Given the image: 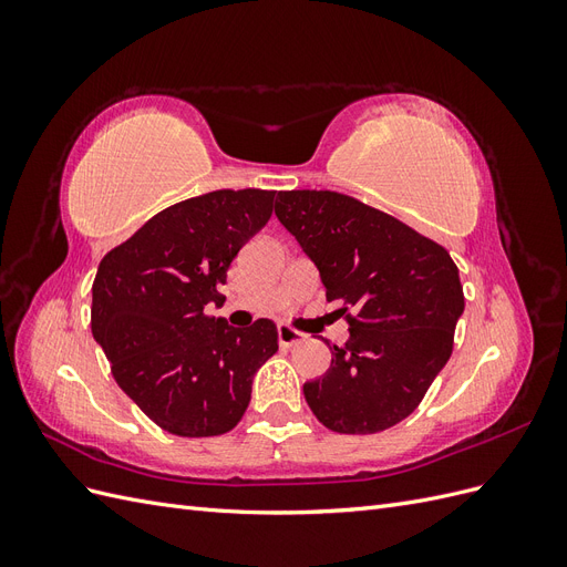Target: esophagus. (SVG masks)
I'll return each instance as SVG.
<instances>
[{
	"instance_id": "1",
	"label": "esophagus",
	"mask_w": 567,
	"mask_h": 567,
	"mask_svg": "<svg viewBox=\"0 0 567 567\" xmlns=\"http://www.w3.org/2000/svg\"><path fill=\"white\" fill-rule=\"evenodd\" d=\"M279 346L281 348H290V346H298V342L305 340V336L300 331L288 329V326H279Z\"/></svg>"
}]
</instances>
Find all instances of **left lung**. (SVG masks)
Wrapping results in <instances>:
<instances>
[{
  "label": "left lung",
  "mask_w": 567,
  "mask_h": 567,
  "mask_svg": "<svg viewBox=\"0 0 567 567\" xmlns=\"http://www.w3.org/2000/svg\"><path fill=\"white\" fill-rule=\"evenodd\" d=\"M274 213L350 323V340L331 350V369L302 385L307 404L336 433L388 431L421 404L452 357L463 315L454 260L404 221L346 194L279 192Z\"/></svg>",
  "instance_id": "8db88e82"
}]
</instances>
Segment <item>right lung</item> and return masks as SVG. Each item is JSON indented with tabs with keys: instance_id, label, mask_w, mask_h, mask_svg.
Returning <instances> with one entry per match:
<instances>
[{
	"instance_id": "1",
	"label": "right lung",
	"mask_w": 567,
	"mask_h": 567,
	"mask_svg": "<svg viewBox=\"0 0 567 567\" xmlns=\"http://www.w3.org/2000/svg\"><path fill=\"white\" fill-rule=\"evenodd\" d=\"M274 192L221 188L153 215L96 269L92 336L115 383L163 431L229 433L250 402L252 375L279 350L271 319L234 329L221 307L227 269L271 217Z\"/></svg>"
}]
</instances>
